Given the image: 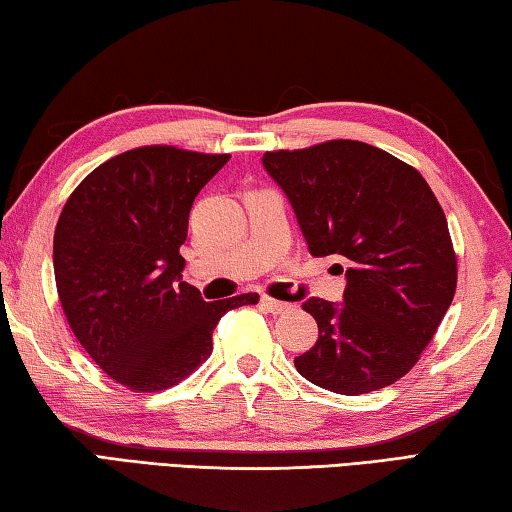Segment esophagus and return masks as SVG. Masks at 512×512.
Returning a JSON list of instances; mask_svg holds the SVG:
<instances>
[{
  "mask_svg": "<svg viewBox=\"0 0 512 512\" xmlns=\"http://www.w3.org/2000/svg\"><path fill=\"white\" fill-rule=\"evenodd\" d=\"M262 307L266 311H271V314H284V311L291 309L289 302H282V300H275V298H268V296H262Z\"/></svg>",
  "mask_w": 512,
  "mask_h": 512,
  "instance_id": "obj_1",
  "label": "esophagus"
}]
</instances>
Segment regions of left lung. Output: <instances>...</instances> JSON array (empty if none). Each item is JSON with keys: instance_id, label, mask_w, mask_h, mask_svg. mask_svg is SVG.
<instances>
[{"instance_id": "1", "label": "left lung", "mask_w": 512, "mask_h": 512, "mask_svg": "<svg viewBox=\"0 0 512 512\" xmlns=\"http://www.w3.org/2000/svg\"><path fill=\"white\" fill-rule=\"evenodd\" d=\"M314 257L339 255L341 305L309 298L318 341L293 359L311 384L363 395L404 377L436 334L456 293L447 219L420 171L357 140L266 151Z\"/></svg>"}]
</instances>
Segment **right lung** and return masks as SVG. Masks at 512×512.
<instances>
[{
    "label": "right lung",
    "instance_id": "add662e5",
    "mask_svg": "<svg viewBox=\"0 0 512 512\" xmlns=\"http://www.w3.org/2000/svg\"><path fill=\"white\" fill-rule=\"evenodd\" d=\"M228 160V153L140 146L88 173L60 212V305L83 350L128 391L176 386L212 354L225 311L257 305V293L205 302L183 282L189 210Z\"/></svg>",
    "mask_w": 512,
    "mask_h": 512
}]
</instances>
